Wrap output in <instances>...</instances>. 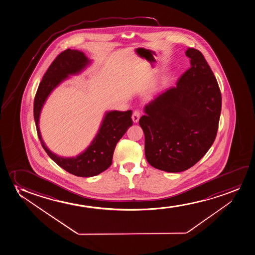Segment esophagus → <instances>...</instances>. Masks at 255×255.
<instances>
[{"label": "esophagus", "instance_id": "obj_1", "mask_svg": "<svg viewBox=\"0 0 255 255\" xmlns=\"http://www.w3.org/2000/svg\"><path fill=\"white\" fill-rule=\"evenodd\" d=\"M139 119H140V112H139L138 110H136L132 114L133 122H138Z\"/></svg>", "mask_w": 255, "mask_h": 255}]
</instances>
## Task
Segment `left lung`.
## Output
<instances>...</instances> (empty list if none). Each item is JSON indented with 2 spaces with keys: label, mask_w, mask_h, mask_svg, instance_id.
<instances>
[{
  "label": "left lung",
  "mask_w": 255,
  "mask_h": 255,
  "mask_svg": "<svg viewBox=\"0 0 255 255\" xmlns=\"http://www.w3.org/2000/svg\"><path fill=\"white\" fill-rule=\"evenodd\" d=\"M185 54L190 68L139 119L147 161L166 172L184 171L203 157L215 142L222 111L221 90L203 54L195 48Z\"/></svg>",
  "instance_id": "1"
}]
</instances>
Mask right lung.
<instances>
[{
  "label": "right lung",
  "mask_w": 255,
  "mask_h": 255,
  "mask_svg": "<svg viewBox=\"0 0 255 255\" xmlns=\"http://www.w3.org/2000/svg\"><path fill=\"white\" fill-rule=\"evenodd\" d=\"M89 62L84 53L78 50L66 49L60 53L44 74L33 101V118L37 134L46 154L67 172L81 177L99 175L112 165L117 143L133 124L130 110L127 112H109L106 113L99 133L91 145L76 157H60L47 149L39 128L40 113L44 103L60 82L67 79L68 75L80 73Z\"/></svg>",
  "instance_id": "add662e5"
}]
</instances>
